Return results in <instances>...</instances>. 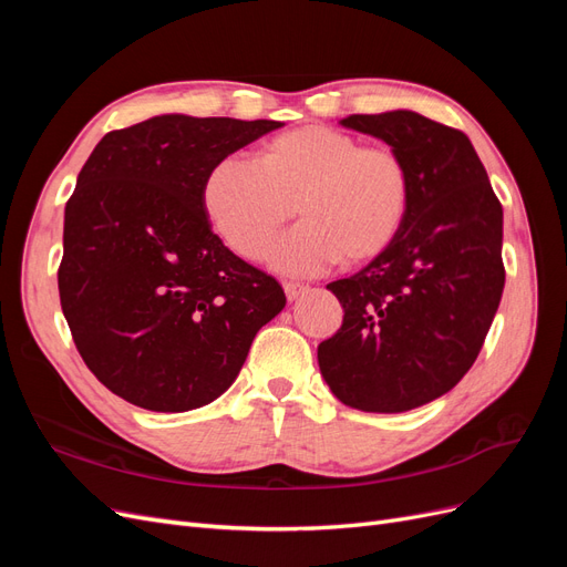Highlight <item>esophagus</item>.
I'll return each mask as SVG.
<instances>
[{
	"label": "esophagus",
	"mask_w": 567,
	"mask_h": 567,
	"mask_svg": "<svg viewBox=\"0 0 567 567\" xmlns=\"http://www.w3.org/2000/svg\"><path fill=\"white\" fill-rule=\"evenodd\" d=\"M284 290H286L288 302H293V300H298L302 293H307V286H302V284H284Z\"/></svg>",
	"instance_id": "esophagus-1"
}]
</instances>
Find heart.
I'll list each match as a JSON object with an SVG mask.
<instances>
[{
    "instance_id": "b5f03b06",
    "label": "heart",
    "mask_w": 567,
    "mask_h": 567,
    "mask_svg": "<svg viewBox=\"0 0 567 567\" xmlns=\"http://www.w3.org/2000/svg\"><path fill=\"white\" fill-rule=\"evenodd\" d=\"M203 213L236 255L260 262L290 215L300 225L271 255L284 274L307 277L364 265L385 252L409 213L411 175L392 146H364L326 125L288 130L265 142L255 163L227 156L200 186Z\"/></svg>"
}]
</instances>
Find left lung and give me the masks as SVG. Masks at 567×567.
I'll list each match as a JSON object with an SVG mask.
<instances>
[{"instance_id": "left-lung-1", "label": "left lung", "mask_w": 567, "mask_h": 567, "mask_svg": "<svg viewBox=\"0 0 567 567\" xmlns=\"http://www.w3.org/2000/svg\"><path fill=\"white\" fill-rule=\"evenodd\" d=\"M340 125L400 153L411 203L385 252L326 286L346 317L319 346V369L342 404L400 414L450 392L483 348L506 279L504 213L463 132L414 111Z\"/></svg>"}]
</instances>
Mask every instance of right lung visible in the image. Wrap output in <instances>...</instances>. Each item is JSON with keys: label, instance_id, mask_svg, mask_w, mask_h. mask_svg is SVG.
<instances>
[{"label": "right lung", "instance_id": "add662e5", "mask_svg": "<svg viewBox=\"0 0 567 567\" xmlns=\"http://www.w3.org/2000/svg\"><path fill=\"white\" fill-rule=\"evenodd\" d=\"M277 120L156 115L109 132L65 203L59 296L78 352L117 398L198 409L241 371L286 296L236 257L203 213L200 186Z\"/></svg>", "mask_w": 567, "mask_h": 567}]
</instances>
